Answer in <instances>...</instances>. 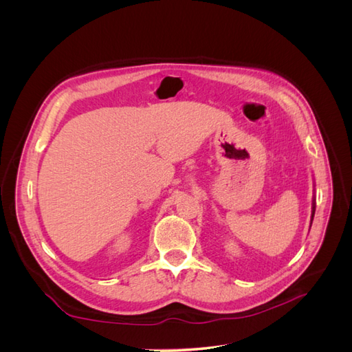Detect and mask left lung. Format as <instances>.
Masks as SVG:
<instances>
[{"label": "left lung", "mask_w": 352, "mask_h": 352, "mask_svg": "<svg viewBox=\"0 0 352 352\" xmlns=\"http://www.w3.org/2000/svg\"><path fill=\"white\" fill-rule=\"evenodd\" d=\"M314 212H316V199H313V207H311V223L314 219Z\"/></svg>", "instance_id": "left-lung-1"}]
</instances>
